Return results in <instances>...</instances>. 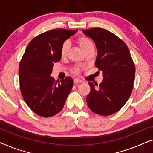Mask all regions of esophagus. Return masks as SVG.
Returning <instances> with one entry per match:
<instances>
[{"label": "esophagus", "instance_id": "1", "mask_svg": "<svg viewBox=\"0 0 153 153\" xmlns=\"http://www.w3.org/2000/svg\"><path fill=\"white\" fill-rule=\"evenodd\" d=\"M83 81L81 80H79V79H74V83L75 85H77V84H79V83H81Z\"/></svg>", "mask_w": 153, "mask_h": 153}]
</instances>
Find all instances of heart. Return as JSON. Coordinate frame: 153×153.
<instances>
[{
  "instance_id": "obj_1",
  "label": "heart",
  "mask_w": 153,
  "mask_h": 153,
  "mask_svg": "<svg viewBox=\"0 0 153 153\" xmlns=\"http://www.w3.org/2000/svg\"><path fill=\"white\" fill-rule=\"evenodd\" d=\"M76 42L78 44L79 47H80L83 53H84L85 51H87L88 49H91V48H94V45H93V41H92L90 38H88V37H85V36L79 37L78 38L76 39ZM69 47H70V46H69V44L68 42H67L62 44L61 49H60V55H61L62 57H65V56H66L67 53H68V52ZM79 71H80V68H79V67H76V68H74V73H79Z\"/></svg>"
}]
</instances>
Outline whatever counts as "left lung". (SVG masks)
Returning <instances> with one entry per match:
<instances>
[{
  "mask_svg": "<svg viewBox=\"0 0 153 153\" xmlns=\"http://www.w3.org/2000/svg\"><path fill=\"white\" fill-rule=\"evenodd\" d=\"M95 44V66L102 71L99 85L92 82L86 102L92 111L109 116L118 111L130 97L135 77V66L126 44L110 31L95 28L82 30Z\"/></svg>",
  "mask_w": 153,
  "mask_h": 153,
  "instance_id": "8db88e82",
  "label": "left lung"
}]
</instances>
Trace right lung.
<instances>
[{"instance_id":"add662e5","label":"right lung","mask_w":153,"mask_h":153,"mask_svg":"<svg viewBox=\"0 0 153 153\" xmlns=\"http://www.w3.org/2000/svg\"><path fill=\"white\" fill-rule=\"evenodd\" d=\"M77 30L58 28L42 33L30 42L21 60V93L29 108L39 116L51 117L60 112L72 91L71 77L56 82L51 74L54 63L61 58L62 44Z\"/></svg>"}]
</instances>
